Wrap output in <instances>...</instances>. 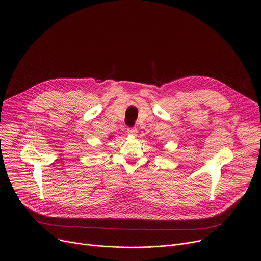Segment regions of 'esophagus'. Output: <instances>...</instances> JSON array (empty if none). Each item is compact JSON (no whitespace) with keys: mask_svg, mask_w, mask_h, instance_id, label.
Returning <instances> with one entry per match:
<instances>
[{"mask_svg":"<svg viewBox=\"0 0 261 261\" xmlns=\"http://www.w3.org/2000/svg\"><path fill=\"white\" fill-rule=\"evenodd\" d=\"M127 133H128L129 135H133V136H135V135L137 134V129H136V128H134V127H132V128H128V129H127Z\"/></svg>","mask_w":261,"mask_h":261,"instance_id":"1","label":"esophagus"}]
</instances>
